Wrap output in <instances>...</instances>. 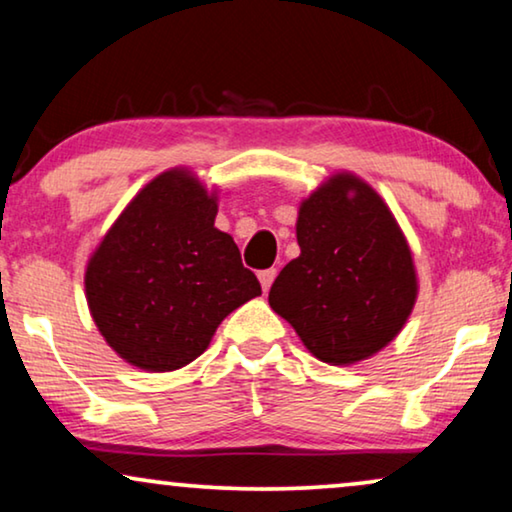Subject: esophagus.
Listing matches in <instances>:
<instances>
[{
	"label": "esophagus",
	"instance_id": "esophagus-1",
	"mask_svg": "<svg viewBox=\"0 0 512 512\" xmlns=\"http://www.w3.org/2000/svg\"><path fill=\"white\" fill-rule=\"evenodd\" d=\"M275 277H277V270L275 268H268V270L258 272V282H261L265 293L270 291V286H272V282H275Z\"/></svg>",
	"mask_w": 512,
	"mask_h": 512
}]
</instances>
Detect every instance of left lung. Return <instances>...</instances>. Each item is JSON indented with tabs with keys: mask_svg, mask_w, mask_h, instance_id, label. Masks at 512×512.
<instances>
[{
	"mask_svg": "<svg viewBox=\"0 0 512 512\" xmlns=\"http://www.w3.org/2000/svg\"><path fill=\"white\" fill-rule=\"evenodd\" d=\"M300 256L268 303L312 356L331 366L366 361L403 331L417 303V270L396 216L368 181L335 172L298 207Z\"/></svg>",
	"mask_w": 512,
	"mask_h": 512,
	"instance_id": "obj_1",
	"label": "left lung"
}]
</instances>
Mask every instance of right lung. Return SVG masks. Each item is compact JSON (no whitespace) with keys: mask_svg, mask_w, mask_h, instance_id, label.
<instances>
[{"mask_svg":"<svg viewBox=\"0 0 512 512\" xmlns=\"http://www.w3.org/2000/svg\"><path fill=\"white\" fill-rule=\"evenodd\" d=\"M216 212L219 191L188 167H172L128 202L90 254V317L130 366H188L230 312L261 296L233 237L214 226Z\"/></svg>","mask_w":512,"mask_h":512,"instance_id":"add662e5","label":"right lung"}]
</instances>
